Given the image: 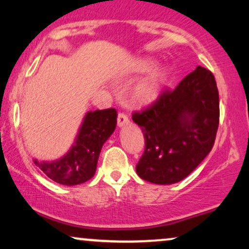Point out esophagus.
Returning <instances> with one entry per match:
<instances>
[{
  "label": "esophagus",
  "mask_w": 249,
  "mask_h": 249,
  "mask_svg": "<svg viewBox=\"0 0 249 249\" xmlns=\"http://www.w3.org/2000/svg\"><path fill=\"white\" fill-rule=\"evenodd\" d=\"M130 123V119H128L127 115H125L124 112H119L117 116V124L119 127L124 126V125H127Z\"/></svg>",
  "instance_id": "obj_1"
}]
</instances>
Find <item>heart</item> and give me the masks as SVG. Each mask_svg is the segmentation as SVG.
<instances>
[{
	"instance_id": "heart-1",
	"label": "heart",
	"mask_w": 249,
	"mask_h": 249,
	"mask_svg": "<svg viewBox=\"0 0 249 249\" xmlns=\"http://www.w3.org/2000/svg\"><path fill=\"white\" fill-rule=\"evenodd\" d=\"M154 64L149 60H140L133 66L135 72H147L151 71ZM164 82V72L157 71L152 74L144 81H142L135 89V97L139 101L149 102L155 100L160 91L161 84Z\"/></svg>"
}]
</instances>
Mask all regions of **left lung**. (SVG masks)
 Instances as JSON below:
<instances>
[{
	"label": "left lung",
	"instance_id": "obj_1",
	"mask_svg": "<svg viewBox=\"0 0 249 249\" xmlns=\"http://www.w3.org/2000/svg\"><path fill=\"white\" fill-rule=\"evenodd\" d=\"M132 119L144 135V151L137 173L156 184L183 180L210 154L220 122L216 82L198 67L174 90L166 89Z\"/></svg>",
	"mask_w": 249,
	"mask_h": 249
}]
</instances>
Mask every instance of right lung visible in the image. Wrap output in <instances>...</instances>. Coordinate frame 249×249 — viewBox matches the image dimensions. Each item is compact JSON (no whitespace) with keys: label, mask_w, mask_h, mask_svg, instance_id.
Wrapping results in <instances>:
<instances>
[{"label":"right lung","mask_w":249,"mask_h":249,"mask_svg":"<svg viewBox=\"0 0 249 249\" xmlns=\"http://www.w3.org/2000/svg\"><path fill=\"white\" fill-rule=\"evenodd\" d=\"M116 118L115 108L89 111L71 150L51 163L34 159L35 165L57 183L75 185L89 181L97 170L102 145L115 131Z\"/></svg>","instance_id":"right-lung-1"}]
</instances>
